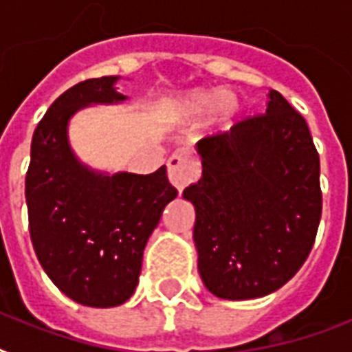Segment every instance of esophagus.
I'll list each match as a JSON object with an SVG mask.
<instances>
[{
    "label": "esophagus",
    "mask_w": 352,
    "mask_h": 352,
    "mask_svg": "<svg viewBox=\"0 0 352 352\" xmlns=\"http://www.w3.org/2000/svg\"><path fill=\"white\" fill-rule=\"evenodd\" d=\"M199 173V164L186 153L171 155V159L168 160V179L179 192H182L190 182L197 181Z\"/></svg>",
    "instance_id": "34e87169"
}]
</instances>
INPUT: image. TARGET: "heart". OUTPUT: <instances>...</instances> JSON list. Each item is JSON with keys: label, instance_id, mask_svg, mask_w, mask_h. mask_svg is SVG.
<instances>
[{"label": "heart", "instance_id": "1", "mask_svg": "<svg viewBox=\"0 0 352 352\" xmlns=\"http://www.w3.org/2000/svg\"><path fill=\"white\" fill-rule=\"evenodd\" d=\"M173 107L179 115L188 120H199L212 109V120L226 124L239 113V98L232 91H215V89H195L188 91L173 102Z\"/></svg>", "mask_w": 352, "mask_h": 352}]
</instances>
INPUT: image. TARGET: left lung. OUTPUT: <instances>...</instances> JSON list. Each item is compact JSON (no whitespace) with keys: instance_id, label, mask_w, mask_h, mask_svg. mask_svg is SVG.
I'll return each instance as SVG.
<instances>
[{"instance_id":"left-lung-1","label":"left lung","mask_w":352,"mask_h":352,"mask_svg":"<svg viewBox=\"0 0 352 352\" xmlns=\"http://www.w3.org/2000/svg\"><path fill=\"white\" fill-rule=\"evenodd\" d=\"M203 175L182 192L195 208L204 287L223 300L281 289L305 263L322 217L320 157L305 118L268 93L267 111L197 142Z\"/></svg>"}]
</instances>
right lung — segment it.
Instances as JSON below:
<instances>
[{
  "instance_id": "obj_1",
  "label": "right lung",
  "mask_w": 352,
  "mask_h": 352,
  "mask_svg": "<svg viewBox=\"0 0 352 352\" xmlns=\"http://www.w3.org/2000/svg\"><path fill=\"white\" fill-rule=\"evenodd\" d=\"M120 76L73 85L47 109L30 144L25 179L30 241L51 281L80 305L126 303L166 204L177 197L166 166L149 175L107 173L84 164L69 142V122L87 106L122 104Z\"/></svg>"
}]
</instances>
